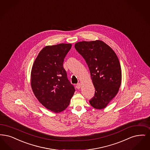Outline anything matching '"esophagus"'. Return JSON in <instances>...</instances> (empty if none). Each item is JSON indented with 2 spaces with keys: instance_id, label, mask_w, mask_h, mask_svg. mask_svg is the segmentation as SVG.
<instances>
[{
  "instance_id": "obj_1",
  "label": "esophagus",
  "mask_w": 150,
  "mask_h": 150,
  "mask_svg": "<svg viewBox=\"0 0 150 150\" xmlns=\"http://www.w3.org/2000/svg\"><path fill=\"white\" fill-rule=\"evenodd\" d=\"M80 87H81V84H80V83H78V84H76V88L77 89H79L80 88Z\"/></svg>"
}]
</instances>
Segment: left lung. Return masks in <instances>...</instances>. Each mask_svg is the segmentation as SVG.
I'll return each instance as SVG.
<instances>
[{
  "mask_svg": "<svg viewBox=\"0 0 150 150\" xmlns=\"http://www.w3.org/2000/svg\"><path fill=\"white\" fill-rule=\"evenodd\" d=\"M75 47L89 67L95 88L90 105L96 109H103L117 95L121 84L118 58L112 48L100 40L78 42Z\"/></svg>",
  "mask_w": 150,
  "mask_h": 150,
  "instance_id": "obj_1",
  "label": "left lung"
}]
</instances>
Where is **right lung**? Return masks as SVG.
Segmentation results:
<instances>
[{"instance_id": "obj_1", "label": "right lung", "mask_w": 150, "mask_h": 150, "mask_svg": "<svg viewBox=\"0 0 150 150\" xmlns=\"http://www.w3.org/2000/svg\"><path fill=\"white\" fill-rule=\"evenodd\" d=\"M71 44L48 46L38 54L31 71V87L43 106L54 113L66 109L75 92L63 67Z\"/></svg>"}]
</instances>
